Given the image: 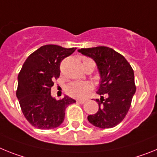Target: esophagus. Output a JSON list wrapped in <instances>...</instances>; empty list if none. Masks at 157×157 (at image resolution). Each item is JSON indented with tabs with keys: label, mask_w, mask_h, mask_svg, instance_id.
<instances>
[{
	"label": "esophagus",
	"mask_w": 157,
	"mask_h": 157,
	"mask_svg": "<svg viewBox=\"0 0 157 157\" xmlns=\"http://www.w3.org/2000/svg\"><path fill=\"white\" fill-rule=\"evenodd\" d=\"M77 103H84L86 102V100H84V99H77Z\"/></svg>",
	"instance_id": "esophagus-1"
}]
</instances>
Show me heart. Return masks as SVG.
<instances>
[{"label":"heart","instance_id":"b5f03b06","mask_svg":"<svg viewBox=\"0 0 157 157\" xmlns=\"http://www.w3.org/2000/svg\"><path fill=\"white\" fill-rule=\"evenodd\" d=\"M92 62L93 61L89 58H84L83 63ZM92 88V84L88 82H73L69 84L66 88L67 93L75 98H82Z\"/></svg>","mask_w":157,"mask_h":157}]
</instances>
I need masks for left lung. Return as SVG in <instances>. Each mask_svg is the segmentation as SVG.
<instances>
[{
  "label": "left lung",
  "mask_w": 157,
  "mask_h": 157,
  "mask_svg": "<svg viewBox=\"0 0 157 157\" xmlns=\"http://www.w3.org/2000/svg\"><path fill=\"white\" fill-rule=\"evenodd\" d=\"M78 52L95 61L100 76L96 92L101 95L96 99L99 110L88 115V122L101 129L114 127L126 117L136 92L131 65L123 56L107 46L82 48Z\"/></svg>",
  "instance_id": "1"
}]
</instances>
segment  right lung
Segmentation results:
<instances>
[{"label":"right lung","instance_id":"right-lung-1","mask_svg":"<svg viewBox=\"0 0 157 157\" xmlns=\"http://www.w3.org/2000/svg\"><path fill=\"white\" fill-rule=\"evenodd\" d=\"M77 48L57 45L41 46L27 58L18 75L16 96L29 123L41 129H54L63 122L66 107L76 100L51 95L54 79L60 76V63Z\"/></svg>","mask_w":157,"mask_h":157}]
</instances>
